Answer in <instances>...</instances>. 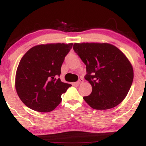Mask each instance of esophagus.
<instances>
[{"mask_svg": "<svg viewBox=\"0 0 146 146\" xmlns=\"http://www.w3.org/2000/svg\"><path fill=\"white\" fill-rule=\"evenodd\" d=\"M83 82H84V80L82 78H80V80H79L77 82V84L80 85V84H82Z\"/></svg>", "mask_w": 146, "mask_h": 146, "instance_id": "1", "label": "esophagus"}]
</instances>
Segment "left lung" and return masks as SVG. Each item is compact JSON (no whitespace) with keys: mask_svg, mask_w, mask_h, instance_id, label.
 <instances>
[{"mask_svg":"<svg viewBox=\"0 0 146 146\" xmlns=\"http://www.w3.org/2000/svg\"><path fill=\"white\" fill-rule=\"evenodd\" d=\"M73 50L86 64L85 79L92 86L84 100L93 109L114 108L124 100L133 81V68L126 56L108 43H75Z\"/></svg>","mask_w":146,"mask_h":146,"instance_id":"obj_1","label":"left lung"}]
</instances>
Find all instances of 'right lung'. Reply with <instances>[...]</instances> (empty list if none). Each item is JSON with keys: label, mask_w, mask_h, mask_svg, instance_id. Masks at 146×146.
I'll return each instance as SVG.
<instances>
[{"label": "right lung", "mask_w": 146, "mask_h": 146, "mask_svg": "<svg viewBox=\"0 0 146 146\" xmlns=\"http://www.w3.org/2000/svg\"><path fill=\"white\" fill-rule=\"evenodd\" d=\"M73 43L40 44L23 56L16 74V90L28 108L40 113L52 111L61 95L71 86L58 78L65 57Z\"/></svg>", "instance_id": "add662e5"}]
</instances>
